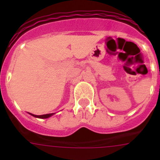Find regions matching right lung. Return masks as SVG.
I'll list each match as a JSON object with an SVG mask.
<instances>
[{
  "mask_svg": "<svg viewBox=\"0 0 160 160\" xmlns=\"http://www.w3.org/2000/svg\"><path fill=\"white\" fill-rule=\"evenodd\" d=\"M30 114V113H29ZM32 116L36 117V118H49L50 116H52L53 114H54V113H52V114H42V115H35V114H30Z\"/></svg>",
  "mask_w": 160,
  "mask_h": 160,
  "instance_id": "add662e5",
  "label": "right lung"
}]
</instances>
